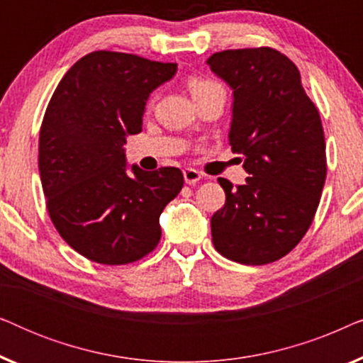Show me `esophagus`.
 Returning <instances> with one entry per match:
<instances>
[{
	"label": "esophagus",
	"instance_id": "1",
	"mask_svg": "<svg viewBox=\"0 0 363 363\" xmlns=\"http://www.w3.org/2000/svg\"><path fill=\"white\" fill-rule=\"evenodd\" d=\"M183 178H185V183H188V185H195V183L201 180V173L195 170V168H185L183 170Z\"/></svg>",
	"mask_w": 363,
	"mask_h": 363
}]
</instances>
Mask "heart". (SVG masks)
I'll return each mask as SVG.
<instances>
[{
  "label": "heart",
  "instance_id": "1",
  "mask_svg": "<svg viewBox=\"0 0 363 363\" xmlns=\"http://www.w3.org/2000/svg\"><path fill=\"white\" fill-rule=\"evenodd\" d=\"M188 86H190V91L193 94V97L200 96V94L210 91V89H215V87H221L220 84L216 81H213V79H208V77H191L190 82H188Z\"/></svg>",
  "mask_w": 363,
  "mask_h": 363
}]
</instances>
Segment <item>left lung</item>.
Wrapping results in <instances>:
<instances>
[{
	"label": "left lung",
	"mask_w": 363,
	"mask_h": 363,
	"mask_svg": "<svg viewBox=\"0 0 363 363\" xmlns=\"http://www.w3.org/2000/svg\"><path fill=\"white\" fill-rule=\"evenodd\" d=\"M233 89L230 145L245 157V185L218 183L226 203L211 216L216 251L241 264L274 262L312 225L327 175L320 116L296 64L272 48L228 49L208 59Z\"/></svg>",
	"instance_id": "1"
}]
</instances>
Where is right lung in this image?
Segmentation results:
<instances>
[{
	"instance_id": "add662e5",
	"label": "right lung",
	"mask_w": 363,
	"mask_h": 363,
	"mask_svg": "<svg viewBox=\"0 0 363 363\" xmlns=\"http://www.w3.org/2000/svg\"><path fill=\"white\" fill-rule=\"evenodd\" d=\"M175 62L94 51L61 79L39 132L48 213L62 240L94 262L142 259L160 241V215L180 193L175 167L127 172L123 143L142 132L147 99Z\"/></svg>"
}]
</instances>
